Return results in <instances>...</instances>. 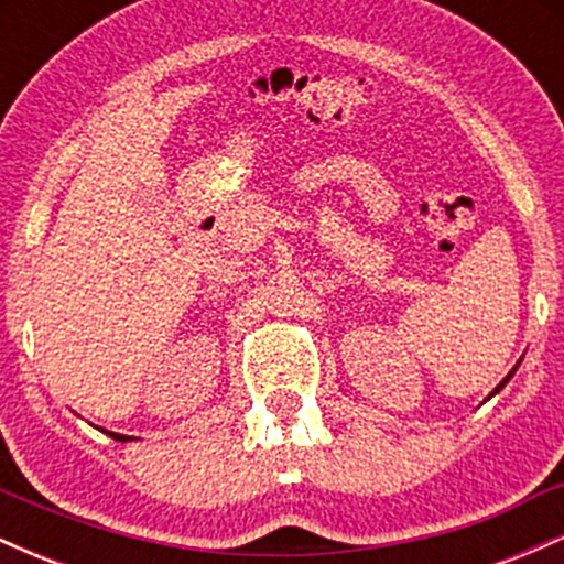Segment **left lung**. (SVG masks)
I'll list each match as a JSON object with an SVG mask.
<instances>
[{
    "label": "left lung",
    "mask_w": 564,
    "mask_h": 564,
    "mask_svg": "<svg viewBox=\"0 0 564 564\" xmlns=\"http://www.w3.org/2000/svg\"><path fill=\"white\" fill-rule=\"evenodd\" d=\"M520 364H522V358H520V360H517V366H514V368H511V371L507 373V377H503V379H501V384H498V387H496V390L488 394V400H490V398H494V394H498V392H501V390H503V387H507V384H509V379H511V377H514V371H517V368H520Z\"/></svg>",
    "instance_id": "obj_1"
}]
</instances>
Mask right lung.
I'll list each match as a JSON object with an SVG mask.
<instances>
[{"label": "right lung", "instance_id": "right-lung-1", "mask_svg": "<svg viewBox=\"0 0 564 564\" xmlns=\"http://www.w3.org/2000/svg\"><path fill=\"white\" fill-rule=\"evenodd\" d=\"M106 435H111L113 440H119V443H129V440H132L129 435H119V432H106Z\"/></svg>", "mask_w": 564, "mask_h": 564}]
</instances>
